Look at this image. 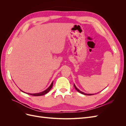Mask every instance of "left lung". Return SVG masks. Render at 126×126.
I'll return each mask as SVG.
<instances>
[{
	"instance_id": "8db88e82",
	"label": "left lung",
	"mask_w": 126,
	"mask_h": 126,
	"mask_svg": "<svg viewBox=\"0 0 126 126\" xmlns=\"http://www.w3.org/2000/svg\"><path fill=\"white\" fill-rule=\"evenodd\" d=\"M74 87H75V89H76V90H77V91H78L79 93H80V94H85V95H88V96H90V95H93V94H85V93H83V92H82V91H81L80 90H79L77 87H76V86H75V85L74 84Z\"/></svg>"
}]
</instances>
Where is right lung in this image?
<instances>
[{
    "label": "right lung",
    "instance_id": "right-lung-1",
    "mask_svg": "<svg viewBox=\"0 0 126 126\" xmlns=\"http://www.w3.org/2000/svg\"><path fill=\"white\" fill-rule=\"evenodd\" d=\"M52 86H53V82L51 83V84L50 85V86H49L48 88L45 90V91H43V92H41V93H37V94H29L28 93L27 94H29L30 95H32V96H43V95H44L45 94H46L47 93H48L49 91L50 90V89H51V88L52 87ZM23 92V91H22Z\"/></svg>",
    "mask_w": 126,
    "mask_h": 126
}]
</instances>
